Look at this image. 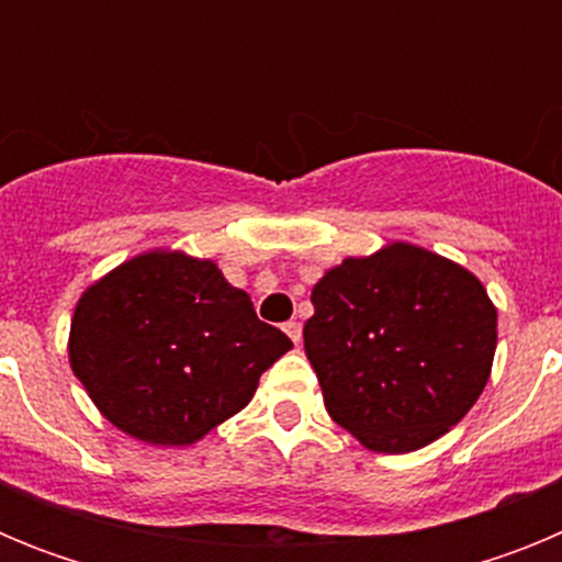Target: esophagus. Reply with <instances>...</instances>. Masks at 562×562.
Masks as SVG:
<instances>
[{
	"label": "esophagus",
	"mask_w": 562,
	"mask_h": 562,
	"mask_svg": "<svg viewBox=\"0 0 562 562\" xmlns=\"http://www.w3.org/2000/svg\"><path fill=\"white\" fill-rule=\"evenodd\" d=\"M284 331L290 335V340L295 342V346H301V335H304V329H301V324H297V321H290V324H284Z\"/></svg>",
	"instance_id": "obj_1"
}]
</instances>
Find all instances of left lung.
Wrapping results in <instances>:
<instances>
[{"label":"left lung","instance_id":"obj_1","mask_svg":"<svg viewBox=\"0 0 562 562\" xmlns=\"http://www.w3.org/2000/svg\"><path fill=\"white\" fill-rule=\"evenodd\" d=\"M304 349L326 411L374 453H414L459 425L493 374L498 310L467 267L389 241L312 286Z\"/></svg>","mask_w":562,"mask_h":562}]
</instances>
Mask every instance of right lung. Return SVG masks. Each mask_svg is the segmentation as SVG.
I'll list each match as a JSON object with an SVG mask.
<instances>
[{
    "instance_id": "obj_1",
    "label": "right lung",
    "mask_w": 562,
    "mask_h": 562,
    "mask_svg": "<svg viewBox=\"0 0 562 562\" xmlns=\"http://www.w3.org/2000/svg\"><path fill=\"white\" fill-rule=\"evenodd\" d=\"M292 349L261 324L213 258L154 247L87 286L69 324V369L121 434L188 448L245 408Z\"/></svg>"
}]
</instances>
